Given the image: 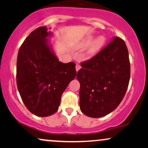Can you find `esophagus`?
<instances>
[{"mask_svg": "<svg viewBox=\"0 0 148 148\" xmlns=\"http://www.w3.org/2000/svg\"><path fill=\"white\" fill-rule=\"evenodd\" d=\"M81 64H76V72H78V71H79V69H81Z\"/></svg>", "mask_w": 148, "mask_h": 148, "instance_id": "34e87169", "label": "esophagus"}]
</instances>
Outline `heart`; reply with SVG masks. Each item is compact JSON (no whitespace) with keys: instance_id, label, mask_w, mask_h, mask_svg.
<instances>
[{"instance_id":"1","label":"heart","mask_w":148,"mask_h":148,"mask_svg":"<svg viewBox=\"0 0 148 148\" xmlns=\"http://www.w3.org/2000/svg\"><path fill=\"white\" fill-rule=\"evenodd\" d=\"M92 40H93L92 36L88 37L87 38L84 40V42H83V45H84V47H88V46H89L92 43ZM104 43H105L104 37L103 36L98 37L97 38L96 40L92 42V44L91 47H90V51L92 53H95L97 51L99 50V49L101 48V47L104 45Z\"/></svg>"}]
</instances>
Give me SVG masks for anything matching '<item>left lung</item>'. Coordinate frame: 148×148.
<instances>
[{"label": "left lung", "mask_w": 148, "mask_h": 148, "mask_svg": "<svg viewBox=\"0 0 148 148\" xmlns=\"http://www.w3.org/2000/svg\"><path fill=\"white\" fill-rule=\"evenodd\" d=\"M79 104L91 118L110 113L125 95L130 79L128 49L123 39L115 37L89 60L81 62Z\"/></svg>", "instance_id": "obj_1"}]
</instances>
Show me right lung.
Returning <instances> with one entry per match:
<instances>
[{
  "label": "right lung",
  "instance_id": "1",
  "mask_svg": "<svg viewBox=\"0 0 148 148\" xmlns=\"http://www.w3.org/2000/svg\"><path fill=\"white\" fill-rule=\"evenodd\" d=\"M47 26L33 30L23 42L16 61V85L22 101L33 114L51 115L62 92L75 78L76 64L62 63L47 45Z\"/></svg>",
  "mask_w": 148,
  "mask_h": 148
}]
</instances>
